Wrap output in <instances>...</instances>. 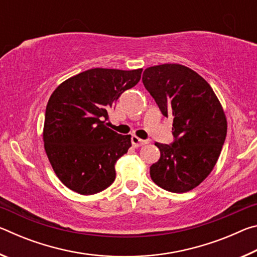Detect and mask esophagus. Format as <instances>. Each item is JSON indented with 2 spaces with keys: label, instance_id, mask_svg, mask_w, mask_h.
I'll use <instances>...</instances> for the list:
<instances>
[{
  "label": "esophagus",
  "instance_id": "1",
  "mask_svg": "<svg viewBox=\"0 0 257 257\" xmlns=\"http://www.w3.org/2000/svg\"><path fill=\"white\" fill-rule=\"evenodd\" d=\"M147 141H143V139L138 138L137 136H133L132 137V144L134 147H139V146H143V145H146L147 144Z\"/></svg>",
  "mask_w": 257,
  "mask_h": 257
}]
</instances>
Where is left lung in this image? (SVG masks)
<instances>
[{
    "mask_svg": "<svg viewBox=\"0 0 257 257\" xmlns=\"http://www.w3.org/2000/svg\"><path fill=\"white\" fill-rule=\"evenodd\" d=\"M143 84L161 112L172 118L171 145L155 143L158 162L151 165L152 180L171 193L194 189L212 172L227 136V118L210 84L178 63L145 69Z\"/></svg>",
    "mask_w": 257,
    "mask_h": 257,
    "instance_id": "obj_1",
    "label": "left lung"
}]
</instances>
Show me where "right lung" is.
Here are the masks:
<instances>
[{
    "label": "right lung",
    "mask_w": 257,
    "mask_h": 257,
    "mask_svg": "<svg viewBox=\"0 0 257 257\" xmlns=\"http://www.w3.org/2000/svg\"><path fill=\"white\" fill-rule=\"evenodd\" d=\"M143 69H89L56 87L47 102L43 141L62 184L80 195L106 189L115 179L116 160L132 146L130 135L107 127L108 112Z\"/></svg>",
    "instance_id": "right-lung-1"
}]
</instances>
